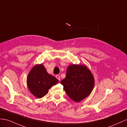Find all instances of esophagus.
<instances>
[{"instance_id":"1","label":"esophagus","mask_w":127,"mask_h":127,"mask_svg":"<svg viewBox=\"0 0 127 127\" xmlns=\"http://www.w3.org/2000/svg\"><path fill=\"white\" fill-rule=\"evenodd\" d=\"M56 77L57 78L58 80H59L60 81L61 80V78H60V76L59 75H56Z\"/></svg>"}]
</instances>
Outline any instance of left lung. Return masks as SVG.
I'll return each instance as SVG.
<instances>
[{
	"label": "left lung",
	"mask_w": 127,
	"mask_h": 127,
	"mask_svg": "<svg viewBox=\"0 0 127 127\" xmlns=\"http://www.w3.org/2000/svg\"><path fill=\"white\" fill-rule=\"evenodd\" d=\"M61 83L67 95L78 102L91 93L95 86V78L84 65L71 64L67 67L66 77Z\"/></svg>",
	"instance_id": "8db88e82"
}]
</instances>
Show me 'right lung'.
Returning a JSON list of instances; mask_svg holds the SVG:
<instances>
[{"label": "right lung", "instance_id": "add662e5", "mask_svg": "<svg viewBox=\"0 0 127 127\" xmlns=\"http://www.w3.org/2000/svg\"><path fill=\"white\" fill-rule=\"evenodd\" d=\"M58 80L54 76L49 74L42 64H36L29 72L27 84L32 95L37 98L45 96L51 87L55 85Z\"/></svg>", "mask_w": 127, "mask_h": 127}]
</instances>
